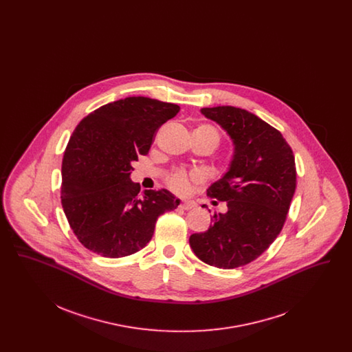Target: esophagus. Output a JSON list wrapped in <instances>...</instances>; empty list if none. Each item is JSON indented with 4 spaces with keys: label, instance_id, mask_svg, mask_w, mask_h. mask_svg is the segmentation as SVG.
<instances>
[{
    "label": "esophagus",
    "instance_id": "1",
    "mask_svg": "<svg viewBox=\"0 0 352 352\" xmlns=\"http://www.w3.org/2000/svg\"><path fill=\"white\" fill-rule=\"evenodd\" d=\"M179 207L182 208V210H192L194 207H197V203L194 201H181V204H179Z\"/></svg>",
    "mask_w": 352,
    "mask_h": 352
}]
</instances>
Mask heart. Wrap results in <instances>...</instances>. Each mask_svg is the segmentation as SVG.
I'll return each mask as SVG.
<instances>
[{
	"mask_svg": "<svg viewBox=\"0 0 352 352\" xmlns=\"http://www.w3.org/2000/svg\"><path fill=\"white\" fill-rule=\"evenodd\" d=\"M194 132H199V133L207 135V137L212 141V144H214L215 148L218 146V144L220 142V134H219L218 129H217L215 126L210 125V124H201L199 126H197V129H195ZM191 179H194V175L188 174V173L184 171V170H175V171H173V173L168 175V187H170L173 191L178 192V194H184V192L187 191L188 184H190Z\"/></svg>",
	"mask_w": 352,
	"mask_h": 352,
	"instance_id": "heart-1",
	"label": "heart"
}]
</instances>
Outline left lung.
Returning <instances> with one entry per match:
<instances>
[{
	"label": "left lung",
	"instance_id": "8db88e82",
	"mask_svg": "<svg viewBox=\"0 0 352 352\" xmlns=\"http://www.w3.org/2000/svg\"><path fill=\"white\" fill-rule=\"evenodd\" d=\"M201 113L227 131L234 154L226 175L207 190L228 211L215 214L206 232L191 234L190 245L211 267L239 268L267 251L284 227L297 186L294 154L280 131L245 109L226 105Z\"/></svg>",
	"mask_w": 352,
	"mask_h": 352
}]
</instances>
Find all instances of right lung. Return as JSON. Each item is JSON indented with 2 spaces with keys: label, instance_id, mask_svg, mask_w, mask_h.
Returning a JSON list of instances; mask_svg holds the SVG:
<instances>
[{
  "label": "right lung",
  "instance_id": "obj_1",
  "mask_svg": "<svg viewBox=\"0 0 352 352\" xmlns=\"http://www.w3.org/2000/svg\"><path fill=\"white\" fill-rule=\"evenodd\" d=\"M179 105L133 96L105 104L78 124L62 162L60 199L68 224L89 251L124 257L151 240L160 215L179 201L168 190L140 192L132 162Z\"/></svg>",
  "mask_w": 352,
  "mask_h": 352
}]
</instances>
